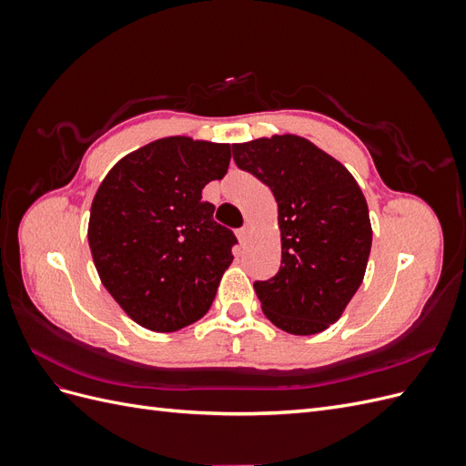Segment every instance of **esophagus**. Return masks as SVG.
<instances>
[{
  "mask_svg": "<svg viewBox=\"0 0 466 466\" xmlns=\"http://www.w3.org/2000/svg\"><path fill=\"white\" fill-rule=\"evenodd\" d=\"M248 237H250V228H248V225H245V228H241V229L237 231V238H238V243H241V247L247 245Z\"/></svg>",
  "mask_w": 466,
  "mask_h": 466,
  "instance_id": "obj_1",
  "label": "esophagus"
}]
</instances>
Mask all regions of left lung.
Instances as JSON below:
<instances>
[{"label": "left lung", "instance_id": "obj_1", "mask_svg": "<svg viewBox=\"0 0 466 466\" xmlns=\"http://www.w3.org/2000/svg\"><path fill=\"white\" fill-rule=\"evenodd\" d=\"M233 159L278 202L279 270L255 281L266 319L298 336L327 330L361 286L371 252L360 185L340 161L293 134L233 144Z\"/></svg>", "mask_w": 466, "mask_h": 466}]
</instances>
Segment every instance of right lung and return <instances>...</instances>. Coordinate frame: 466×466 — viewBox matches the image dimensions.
<instances>
[{"label": "right lung", "mask_w": 466, "mask_h": 466, "mask_svg": "<svg viewBox=\"0 0 466 466\" xmlns=\"http://www.w3.org/2000/svg\"><path fill=\"white\" fill-rule=\"evenodd\" d=\"M229 161V144L163 137L126 155L98 187L87 229L93 262L144 329L180 330L214 303L237 238L214 221L202 188L223 178Z\"/></svg>", "instance_id": "obj_1"}]
</instances>
